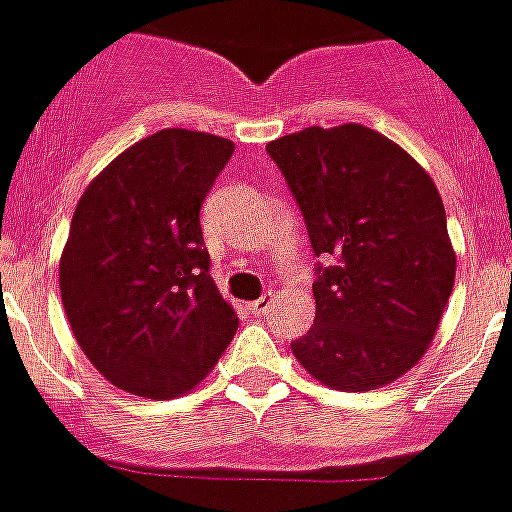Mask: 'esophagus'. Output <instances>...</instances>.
<instances>
[{
    "label": "esophagus",
    "mask_w": 512,
    "mask_h": 512,
    "mask_svg": "<svg viewBox=\"0 0 512 512\" xmlns=\"http://www.w3.org/2000/svg\"><path fill=\"white\" fill-rule=\"evenodd\" d=\"M272 303H275V300H272V293H265V295H262V298L252 300L250 310H252V313H255V315H262V313H267V310L272 308Z\"/></svg>",
    "instance_id": "obj_1"
}]
</instances>
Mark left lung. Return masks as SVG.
<instances>
[{
    "label": "left lung",
    "instance_id": "left-lung-1",
    "mask_svg": "<svg viewBox=\"0 0 512 512\" xmlns=\"http://www.w3.org/2000/svg\"><path fill=\"white\" fill-rule=\"evenodd\" d=\"M308 227L315 321L290 343L321 384L371 391L432 343L455 285L442 197L427 171L374 128L310 126L267 143Z\"/></svg>",
    "mask_w": 512,
    "mask_h": 512
}]
</instances>
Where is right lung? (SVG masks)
<instances>
[{
    "instance_id": "right-lung-1",
    "label": "right lung",
    "mask_w": 512,
    "mask_h": 512,
    "mask_svg": "<svg viewBox=\"0 0 512 512\" xmlns=\"http://www.w3.org/2000/svg\"><path fill=\"white\" fill-rule=\"evenodd\" d=\"M234 143L164 128L105 166L75 207L60 295L113 386L174 399L212 371L240 318L209 275L199 209Z\"/></svg>"
}]
</instances>
